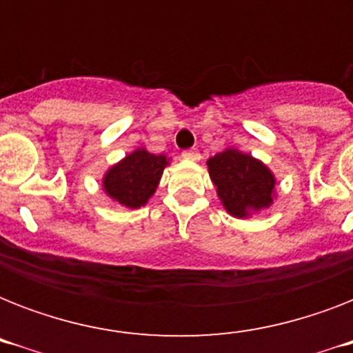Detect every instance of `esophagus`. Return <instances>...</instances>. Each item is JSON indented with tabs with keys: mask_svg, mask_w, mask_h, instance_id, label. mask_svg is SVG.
Masks as SVG:
<instances>
[{
	"mask_svg": "<svg viewBox=\"0 0 353 353\" xmlns=\"http://www.w3.org/2000/svg\"><path fill=\"white\" fill-rule=\"evenodd\" d=\"M183 157H185V159H190V161H198L199 152H196V150H185V152H183Z\"/></svg>",
	"mask_w": 353,
	"mask_h": 353,
	"instance_id": "34e87169",
	"label": "esophagus"
}]
</instances>
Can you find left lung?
<instances>
[{"mask_svg":"<svg viewBox=\"0 0 353 353\" xmlns=\"http://www.w3.org/2000/svg\"><path fill=\"white\" fill-rule=\"evenodd\" d=\"M207 166L229 214L243 218L251 210L268 209L273 203V174L251 155L225 150L210 157Z\"/></svg>","mask_w":353,"mask_h":353,"instance_id":"1","label":"left lung"}]
</instances>
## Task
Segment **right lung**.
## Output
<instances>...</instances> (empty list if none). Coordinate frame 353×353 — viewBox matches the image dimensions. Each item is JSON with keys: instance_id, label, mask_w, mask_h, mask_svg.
<instances>
[{"instance_id": "obj_1", "label": "right lung", "mask_w": 353, "mask_h": 353, "mask_svg": "<svg viewBox=\"0 0 353 353\" xmlns=\"http://www.w3.org/2000/svg\"><path fill=\"white\" fill-rule=\"evenodd\" d=\"M168 165L165 155L135 150L104 177V190L121 205L139 209L155 192L161 174Z\"/></svg>"}]
</instances>
